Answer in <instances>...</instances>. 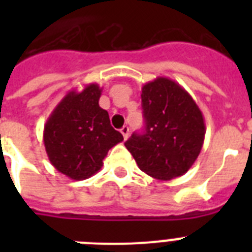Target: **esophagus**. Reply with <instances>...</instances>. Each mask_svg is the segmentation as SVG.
<instances>
[{
  "label": "esophagus",
  "mask_w": 252,
  "mask_h": 252,
  "mask_svg": "<svg viewBox=\"0 0 252 252\" xmlns=\"http://www.w3.org/2000/svg\"><path fill=\"white\" fill-rule=\"evenodd\" d=\"M121 133H122V136H124V139L127 140L128 135H130V128H128L127 126H124V127L121 128Z\"/></svg>",
  "instance_id": "34e87169"
}]
</instances>
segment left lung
Here are the masks:
<instances>
[{
    "instance_id": "left-lung-1",
    "label": "left lung",
    "mask_w": 252,
    "mask_h": 252,
    "mask_svg": "<svg viewBox=\"0 0 252 252\" xmlns=\"http://www.w3.org/2000/svg\"><path fill=\"white\" fill-rule=\"evenodd\" d=\"M145 131L125 142L144 173L159 180L182 177L192 168L203 146L202 111L183 87L166 77L142 86Z\"/></svg>"
}]
</instances>
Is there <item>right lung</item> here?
<instances>
[{"label":"right lung","mask_w":252,"mask_h":252,"mask_svg":"<svg viewBox=\"0 0 252 252\" xmlns=\"http://www.w3.org/2000/svg\"><path fill=\"white\" fill-rule=\"evenodd\" d=\"M97 83L69 91L44 126L43 140L51 165L70 179L92 177L103 165L111 148L124 140L111 126L108 112L99 107Z\"/></svg>","instance_id":"add662e5"}]
</instances>
